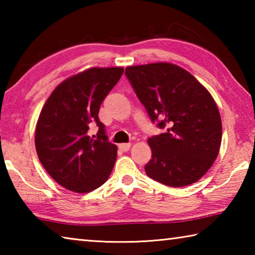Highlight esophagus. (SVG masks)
<instances>
[{
  "mask_svg": "<svg viewBox=\"0 0 255 255\" xmlns=\"http://www.w3.org/2000/svg\"><path fill=\"white\" fill-rule=\"evenodd\" d=\"M130 144H120L119 145V149L123 150V152H128L129 148H130Z\"/></svg>",
  "mask_w": 255,
  "mask_h": 255,
  "instance_id": "obj_1",
  "label": "esophagus"
}]
</instances>
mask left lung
Listing matches in <instances>:
<instances>
[{
  "mask_svg": "<svg viewBox=\"0 0 255 255\" xmlns=\"http://www.w3.org/2000/svg\"><path fill=\"white\" fill-rule=\"evenodd\" d=\"M152 123L166 128L148 138L150 179L169 187L197 182L219 153L222 119L211 94L195 76L170 63L129 66L125 71Z\"/></svg>",
  "mask_w": 255,
  "mask_h": 255,
  "instance_id": "8db88e82",
  "label": "left lung"
}]
</instances>
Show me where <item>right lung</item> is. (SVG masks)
<instances>
[{
  "mask_svg": "<svg viewBox=\"0 0 255 255\" xmlns=\"http://www.w3.org/2000/svg\"><path fill=\"white\" fill-rule=\"evenodd\" d=\"M123 67H93L62 82L40 112L34 144L42 166L62 187L86 193L110 176L117 146L108 141L99 110L117 84ZM92 124L99 130L92 137Z\"/></svg>",
  "mask_w": 255,
  "mask_h": 255,
  "instance_id": "1",
  "label": "right lung"
}]
</instances>
